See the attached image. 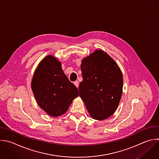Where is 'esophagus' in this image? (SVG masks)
<instances>
[{"instance_id": "34e87169", "label": "esophagus", "mask_w": 159, "mask_h": 159, "mask_svg": "<svg viewBox=\"0 0 159 159\" xmlns=\"http://www.w3.org/2000/svg\"><path fill=\"white\" fill-rule=\"evenodd\" d=\"M74 84H75L77 88H78V86H79V82H78V81H76L74 82Z\"/></svg>"}]
</instances>
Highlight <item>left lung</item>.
I'll return each mask as SVG.
<instances>
[{
	"label": "left lung",
	"mask_w": 159,
	"mask_h": 159,
	"mask_svg": "<svg viewBox=\"0 0 159 159\" xmlns=\"http://www.w3.org/2000/svg\"><path fill=\"white\" fill-rule=\"evenodd\" d=\"M81 70L80 96L89 114L96 120L108 118L116 110L122 95L120 68L107 53L97 50L83 60Z\"/></svg>",
	"instance_id": "obj_1"
}]
</instances>
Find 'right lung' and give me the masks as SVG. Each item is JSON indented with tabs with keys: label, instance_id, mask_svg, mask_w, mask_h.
I'll return each mask as SVG.
<instances>
[{
	"label": "right lung",
	"instance_id": "add662e5",
	"mask_svg": "<svg viewBox=\"0 0 159 159\" xmlns=\"http://www.w3.org/2000/svg\"><path fill=\"white\" fill-rule=\"evenodd\" d=\"M32 89L39 106L53 117L66 112L79 95L78 88L63 73L60 62L51 55L46 57L38 66Z\"/></svg>",
	"mask_w": 159,
	"mask_h": 159
}]
</instances>
